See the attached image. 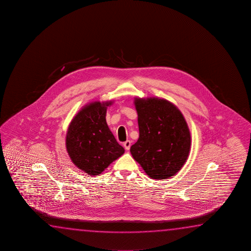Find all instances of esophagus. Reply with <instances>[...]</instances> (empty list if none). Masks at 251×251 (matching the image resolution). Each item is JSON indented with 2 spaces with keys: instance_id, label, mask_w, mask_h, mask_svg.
I'll list each match as a JSON object with an SVG mask.
<instances>
[{
  "instance_id": "1",
  "label": "esophagus",
  "mask_w": 251,
  "mask_h": 251,
  "mask_svg": "<svg viewBox=\"0 0 251 251\" xmlns=\"http://www.w3.org/2000/svg\"><path fill=\"white\" fill-rule=\"evenodd\" d=\"M123 146L125 149H126V150H129L130 148H131V141L130 140H126V142H124Z\"/></svg>"
}]
</instances>
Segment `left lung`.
I'll list each match as a JSON object with an SVG mask.
<instances>
[{
  "label": "left lung",
  "mask_w": 251,
  "mask_h": 251,
  "mask_svg": "<svg viewBox=\"0 0 251 251\" xmlns=\"http://www.w3.org/2000/svg\"><path fill=\"white\" fill-rule=\"evenodd\" d=\"M140 137L132 157L149 177L169 178L182 169L191 149V133L183 114L162 98H135Z\"/></svg>",
  "instance_id": "1"
}]
</instances>
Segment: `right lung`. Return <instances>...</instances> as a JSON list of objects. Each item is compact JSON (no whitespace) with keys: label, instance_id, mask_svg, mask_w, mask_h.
Masks as SVG:
<instances>
[{"label":"right lung","instance_id":"right-lung-1","mask_svg":"<svg viewBox=\"0 0 251 251\" xmlns=\"http://www.w3.org/2000/svg\"><path fill=\"white\" fill-rule=\"evenodd\" d=\"M111 103L87 104L68 126L66 147L69 157L77 168L90 176L101 174L125 153L106 123L107 106Z\"/></svg>","mask_w":251,"mask_h":251}]
</instances>
